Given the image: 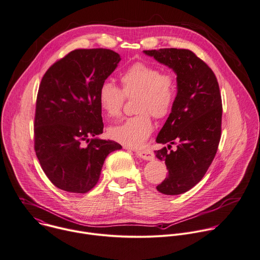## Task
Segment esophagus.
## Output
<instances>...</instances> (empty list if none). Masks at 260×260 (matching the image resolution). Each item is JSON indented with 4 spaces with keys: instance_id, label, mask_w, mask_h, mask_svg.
<instances>
[{
    "instance_id": "1",
    "label": "esophagus",
    "mask_w": 260,
    "mask_h": 260,
    "mask_svg": "<svg viewBox=\"0 0 260 260\" xmlns=\"http://www.w3.org/2000/svg\"><path fill=\"white\" fill-rule=\"evenodd\" d=\"M136 153H137V155L139 157H141L144 160H153L154 159V153L151 150H149V149L137 150Z\"/></svg>"
}]
</instances>
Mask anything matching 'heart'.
I'll return each instance as SVG.
<instances>
[{
	"label": "heart",
	"instance_id": "heart-1",
	"mask_svg": "<svg viewBox=\"0 0 260 260\" xmlns=\"http://www.w3.org/2000/svg\"><path fill=\"white\" fill-rule=\"evenodd\" d=\"M121 90L112 81H104L98 93L101 109L108 117L119 116L125 98L136 100V116L109 127V136L128 148H140L153 132L151 114L157 119L167 117L177 97V78L146 62L132 64L120 76Z\"/></svg>",
	"mask_w": 260,
	"mask_h": 260
}]
</instances>
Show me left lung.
<instances>
[{
	"mask_svg": "<svg viewBox=\"0 0 260 260\" xmlns=\"http://www.w3.org/2000/svg\"><path fill=\"white\" fill-rule=\"evenodd\" d=\"M177 74L178 93L172 110L156 142L155 151L165 161L168 176L156 187L164 195H180L204 177L216 154L221 136V96L215 74L192 51L159 49L144 51ZM177 144L176 150H170Z\"/></svg>",
	"mask_w": 260,
	"mask_h": 260,
	"instance_id": "1",
	"label": "left lung"
}]
</instances>
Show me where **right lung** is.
Here are the masks:
<instances>
[{"instance_id":"obj_1","label":"right lung","mask_w":260,"mask_h":260,"mask_svg":"<svg viewBox=\"0 0 260 260\" xmlns=\"http://www.w3.org/2000/svg\"><path fill=\"white\" fill-rule=\"evenodd\" d=\"M120 60L112 50L78 49L54 63L42 78L35 150L48 179L63 191L92 190L108 154L122 148L97 137L104 127L99 89Z\"/></svg>"}]
</instances>
